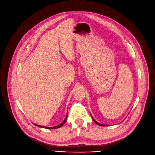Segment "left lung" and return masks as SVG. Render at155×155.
<instances>
[{
  "instance_id": "1",
  "label": "left lung",
  "mask_w": 155,
  "mask_h": 155,
  "mask_svg": "<svg viewBox=\"0 0 155 155\" xmlns=\"http://www.w3.org/2000/svg\"><path fill=\"white\" fill-rule=\"evenodd\" d=\"M91 117H92V119H93V120L95 122V123H96L97 125H99V126H109V125H105V124H100V123H97V122L93 118V117L91 116Z\"/></svg>"
}]
</instances>
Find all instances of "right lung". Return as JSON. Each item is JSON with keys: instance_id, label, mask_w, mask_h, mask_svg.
<instances>
[{"instance_id": "1", "label": "right lung", "mask_w": 155, "mask_h": 155, "mask_svg": "<svg viewBox=\"0 0 155 155\" xmlns=\"http://www.w3.org/2000/svg\"><path fill=\"white\" fill-rule=\"evenodd\" d=\"M67 116H66V117H65V119H64V120L62 122V123L58 125V126H54V127H46V126H40V125H38V124H34L35 125L37 126H39L40 127H43V128H45V129H57V128H59L60 127H61L64 124L65 122H66L67 120Z\"/></svg>"}]
</instances>
